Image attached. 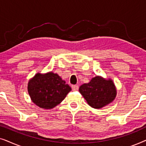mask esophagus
<instances>
[{"mask_svg": "<svg viewBox=\"0 0 146 146\" xmlns=\"http://www.w3.org/2000/svg\"><path fill=\"white\" fill-rule=\"evenodd\" d=\"M72 90H74V91L78 90V85H72Z\"/></svg>", "mask_w": 146, "mask_h": 146, "instance_id": "obj_1", "label": "esophagus"}]
</instances>
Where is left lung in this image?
Wrapping results in <instances>:
<instances>
[{
  "mask_svg": "<svg viewBox=\"0 0 146 146\" xmlns=\"http://www.w3.org/2000/svg\"><path fill=\"white\" fill-rule=\"evenodd\" d=\"M79 92L90 106L95 109H100L111 104L117 94L116 87L112 80L100 76H96L88 83L80 86Z\"/></svg>",
  "mask_w": 146,
  "mask_h": 146,
  "instance_id": "left-lung-1",
  "label": "left lung"
}]
</instances>
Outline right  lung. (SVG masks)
I'll return each mask as SVG.
<instances>
[{"mask_svg":"<svg viewBox=\"0 0 146 146\" xmlns=\"http://www.w3.org/2000/svg\"><path fill=\"white\" fill-rule=\"evenodd\" d=\"M27 88L32 102L40 108L46 110L60 104L72 90L58 74L52 71L36 74L29 80Z\"/></svg>","mask_w":146,"mask_h":146,"instance_id":"1","label":"right lung"}]
</instances>
